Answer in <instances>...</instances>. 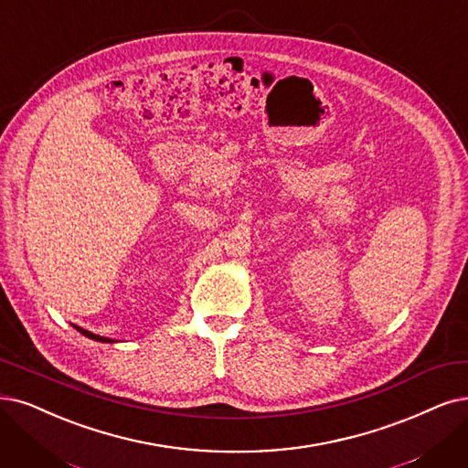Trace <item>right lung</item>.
Wrapping results in <instances>:
<instances>
[{
  "mask_svg": "<svg viewBox=\"0 0 468 468\" xmlns=\"http://www.w3.org/2000/svg\"><path fill=\"white\" fill-rule=\"evenodd\" d=\"M74 326V324H72ZM77 328L82 335H86V338H90V340H96V342H101V344H115V340H111V338H103V335H98V334H93V332H90V330H84V328H80V326H74Z\"/></svg>",
  "mask_w": 468,
  "mask_h": 468,
  "instance_id": "right-lung-1",
  "label": "right lung"
}]
</instances>
